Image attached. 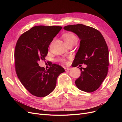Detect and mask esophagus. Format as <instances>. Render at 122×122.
Wrapping results in <instances>:
<instances>
[{"label": "esophagus", "instance_id": "esophagus-1", "mask_svg": "<svg viewBox=\"0 0 122 122\" xmlns=\"http://www.w3.org/2000/svg\"><path fill=\"white\" fill-rule=\"evenodd\" d=\"M71 69V68H69V67H66L65 68V70L66 71H69V70H70Z\"/></svg>", "mask_w": 122, "mask_h": 122}]
</instances>
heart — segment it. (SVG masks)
Instances as JSON below:
<instances>
[{"label": "heart", "mask_w": 122, "mask_h": 122, "mask_svg": "<svg viewBox=\"0 0 122 122\" xmlns=\"http://www.w3.org/2000/svg\"><path fill=\"white\" fill-rule=\"evenodd\" d=\"M63 38L65 40L66 43L68 44L74 41H77V39L76 36L72 34H70V33H67L63 35ZM62 61H64V60H62Z\"/></svg>", "instance_id": "obj_1"}]
</instances>
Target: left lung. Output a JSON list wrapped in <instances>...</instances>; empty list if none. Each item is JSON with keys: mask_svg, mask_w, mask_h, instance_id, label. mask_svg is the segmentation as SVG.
<instances>
[{"mask_svg": "<svg viewBox=\"0 0 122 122\" xmlns=\"http://www.w3.org/2000/svg\"><path fill=\"white\" fill-rule=\"evenodd\" d=\"M64 29L74 33L80 40L72 67L86 65V68L79 69L81 72L75 81L76 86L87 93L95 91L108 72L109 52L104 38L97 29L81 24L67 25Z\"/></svg>", "mask_w": 122, "mask_h": 122, "instance_id": "1", "label": "left lung"}]
</instances>
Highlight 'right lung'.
<instances>
[{
    "mask_svg": "<svg viewBox=\"0 0 122 122\" xmlns=\"http://www.w3.org/2000/svg\"><path fill=\"white\" fill-rule=\"evenodd\" d=\"M61 28L36 26L22 35L17 42L14 53L17 75L26 89L35 96L44 97L52 92L57 77L65 72L58 65L52 64L45 70L38 64L40 60H45L49 45Z\"/></svg>",
    "mask_w": 122,
    "mask_h": 122,
    "instance_id": "right-lung-1",
    "label": "right lung"
}]
</instances>
